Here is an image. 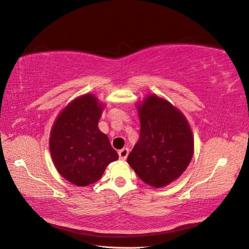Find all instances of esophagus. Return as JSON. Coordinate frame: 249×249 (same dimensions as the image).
Returning <instances> with one entry per match:
<instances>
[{
  "mask_svg": "<svg viewBox=\"0 0 249 249\" xmlns=\"http://www.w3.org/2000/svg\"><path fill=\"white\" fill-rule=\"evenodd\" d=\"M118 155H119V158H120L121 160H125L126 157H128V155H129V149H128V148L120 149V150L118 151Z\"/></svg>",
  "mask_w": 249,
  "mask_h": 249,
  "instance_id": "obj_1",
  "label": "esophagus"
}]
</instances>
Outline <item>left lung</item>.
<instances>
[{"label": "left lung", "mask_w": 249, "mask_h": 249, "mask_svg": "<svg viewBox=\"0 0 249 249\" xmlns=\"http://www.w3.org/2000/svg\"><path fill=\"white\" fill-rule=\"evenodd\" d=\"M138 108L140 138L126 160L142 180L160 188L189 165L194 136L182 114L164 99L149 95Z\"/></svg>", "instance_id": "obj_1"}]
</instances>
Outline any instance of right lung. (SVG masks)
<instances>
[{
	"label": "right lung",
	"mask_w": 249,
	"mask_h": 249,
	"mask_svg": "<svg viewBox=\"0 0 249 249\" xmlns=\"http://www.w3.org/2000/svg\"><path fill=\"white\" fill-rule=\"evenodd\" d=\"M102 105L91 94L75 99L54 121L50 154L59 173L76 186L98 181L110 162L118 159L107 136L98 128Z\"/></svg>",
	"instance_id": "1"
}]
</instances>
